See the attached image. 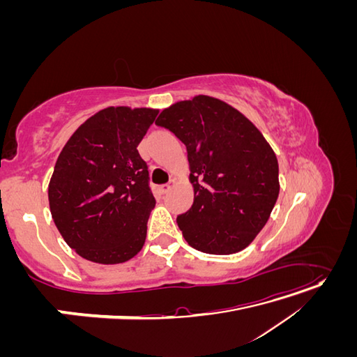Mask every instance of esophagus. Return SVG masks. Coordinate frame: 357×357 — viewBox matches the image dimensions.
I'll return each mask as SVG.
<instances>
[{"label":"esophagus","instance_id":"1","mask_svg":"<svg viewBox=\"0 0 357 357\" xmlns=\"http://www.w3.org/2000/svg\"><path fill=\"white\" fill-rule=\"evenodd\" d=\"M174 183H176L174 180H171L169 183H167V185H162V186H160V192H162V193H168V192L171 190V188L174 186Z\"/></svg>","mask_w":357,"mask_h":357}]
</instances>
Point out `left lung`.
<instances>
[{
  "instance_id": "obj_1",
  "label": "left lung",
  "mask_w": 357,
  "mask_h": 357,
  "mask_svg": "<svg viewBox=\"0 0 357 357\" xmlns=\"http://www.w3.org/2000/svg\"><path fill=\"white\" fill-rule=\"evenodd\" d=\"M186 146L192 207L177 215L189 245L210 255L243 250L278 198V162L261 131L234 107L207 95L172 104L156 121Z\"/></svg>"
}]
</instances>
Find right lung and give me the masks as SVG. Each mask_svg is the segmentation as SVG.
<instances>
[{
  "label": "right lung",
  "instance_id": "obj_1",
  "mask_svg": "<svg viewBox=\"0 0 357 357\" xmlns=\"http://www.w3.org/2000/svg\"><path fill=\"white\" fill-rule=\"evenodd\" d=\"M158 110L109 107L63 146L49 183L62 238L88 261L122 264L142 250L155 197L138 144Z\"/></svg>",
  "mask_w": 357,
  "mask_h": 357
}]
</instances>
